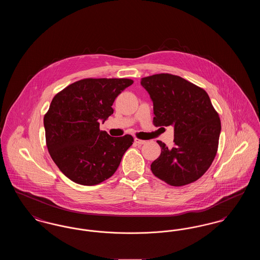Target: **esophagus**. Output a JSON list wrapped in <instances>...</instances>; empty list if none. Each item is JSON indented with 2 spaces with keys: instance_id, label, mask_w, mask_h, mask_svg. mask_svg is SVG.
Segmentation results:
<instances>
[{
  "instance_id": "34e87169",
  "label": "esophagus",
  "mask_w": 260,
  "mask_h": 260,
  "mask_svg": "<svg viewBox=\"0 0 260 260\" xmlns=\"http://www.w3.org/2000/svg\"><path fill=\"white\" fill-rule=\"evenodd\" d=\"M135 142H136V144H138V145H142V144H145V143H146L145 140H141V139H139V138H137V137L135 138Z\"/></svg>"
}]
</instances>
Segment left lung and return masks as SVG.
<instances>
[{
	"mask_svg": "<svg viewBox=\"0 0 260 260\" xmlns=\"http://www.w3.org/2000/svg\"><path fill=\"white\" fill-rule=\"evenodd\" d=\"M141 85L154 105L155 126L174 127L173 148L158 140L161 155L151 164L155 176L172 186L198 180L214 160L221 123L207 91L175 75L144 77Z\"/></svg>",
	"mask_w": 260,
	"mask_h": 260,
	"instance_id": "obj_1",
	"label": "left lung"
}]
</instances>
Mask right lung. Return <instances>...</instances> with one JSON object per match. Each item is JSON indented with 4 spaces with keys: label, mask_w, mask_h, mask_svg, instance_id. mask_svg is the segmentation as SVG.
Segmentation results:
<instances>
[{
    "label": "right lung",
    "mask_w": 260,
    "mask_h": 260,
    "mask_svg": "<svg viewBox=\"0 0 260 260\" xmlns=\"http://www.w3.org/2000/svg\"><path fill=\"white\" fill-rule=\"evenodd\" d=\"M124 78H87L56 93L45 114L46 143L50 157L69 179L81 185H96L117 171L134 137H112L99 129L113 114L112 105L125 87Z\"/></svg>",
    "instance_id": "add662e5"
}]
</instances>
